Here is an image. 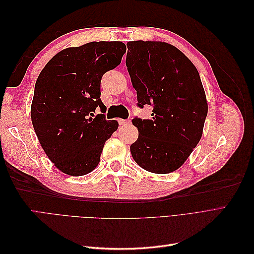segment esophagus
I'll return each mask as SVG.
<instances>
[{
  "instance_id": "1",
  "label": "esophagus",
  "mask_w": 254,
  "mask_h": 254,
  "mask_svg": "<svg viewBox=\"0 0 254 254\" xmlns=\"http://www.w3.org/2000/svg\"><path fill=\"white\" fill-rule=\"evenodd\" d=\"M120 125H128L130 123V120H119Z\"/></svg>"
}]
</instances>
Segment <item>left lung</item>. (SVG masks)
Returning <instances> with one entry per match:
<instances>
[{"label": "left lung", "instance_id": "8db88e82", "mask_svg": "<svg viewBox=\"0 0 254 254\" xmlns=\"http://www.w3.org/2000/svg\"><path fill=\"white\" fill-rule=\"evenodd\" d=\"M127 49L126 66L136 91V106H152L150 120H132L139 137L130 151L145 171L172 173L201 139L207 104L200 76L172 44L140 40L128 42Z\"/></svg>", "mask_w": 254, "mask_h": 254}]
</instances>
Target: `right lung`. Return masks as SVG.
Wrapping results in <instances>:
<instances>
[{"instance_id":"obj_1","label":"right lung","mask_w":254,"mask_h":254,"mask_svg":"<svg viewBox=\"0 0 254 254\" xmlns=\"http://www.w3.org/2000/svg\"><path fill=\"white\" fill-rule=\"evenodd\" d=\"M125 53L126 45L120 41L68 48L38 76L30 111L33 126L47 156L63 173L77 177L93 171L105 142L118 129L119 123L107 121L104 114L101 81ZM97 108L102 113L94 116Z\"/></svg>"}]
</instances>
